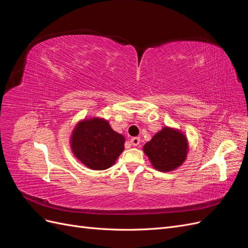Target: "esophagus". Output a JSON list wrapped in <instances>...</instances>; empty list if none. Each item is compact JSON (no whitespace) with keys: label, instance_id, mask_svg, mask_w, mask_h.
I'll return each mask as SVG.
<instances>
[{"label":"esophagus","instance_id":"esophagus-1","mask_svg":"<svg viewBox=\"0 0 248 248\" xmlns=\"http://www.w3.org/2000/svg\"><path fill=\"white\" fill-rule=\"evenodd\" d=\"M140 138H137V137H134V138H132L130 140V142H131L133 146H139L140 145Z\"/></svg>","mask_w":248,"mask_h":248}]
</instances>
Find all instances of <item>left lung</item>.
Segmentation results:
<instances>
[{
  "label": "left lung",
  "instance_id": "obj_1",
  "mask_svg": "<svg viewBox=\"0 0 248 248\" xmlns=\"http://www.w3.org/2000/svg\"><path fill=\"white\" fill-rule=\"evenodd\" d=\"M189 145L185 134L175 127L164 126L142 147L152 167L159 171H171L184 163Z\"/></svg>",
  "mask_w": 248,
  "mask_h": 248
}]
</instances>
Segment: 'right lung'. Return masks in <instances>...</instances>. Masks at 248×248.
<instances>
[{
    "instance_id": "1",
    "label": "right lung",
    "mask_w": 248,
    "mask_h": 248,
    "mask_svg": "<svg viewBox=\"0 0 248 248\" xmlns=\"http://www.w3.org/2000/svg\"><path fill=\"white\" fill-rule=\"evenodd\" d=\"M69 142L78 160L91 170H103L114 166L124 151L125 138L111 128L107 119L90 117L76 124Z\"/></svg>"
}]
</instances>
